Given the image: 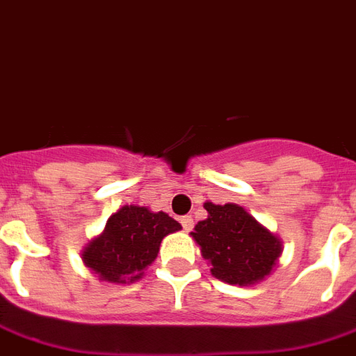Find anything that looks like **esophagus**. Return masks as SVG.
Instances as JSON below:
<instances>
[{"label": "esophagus", "instance_id": "34e87169", "mask_svg": "<svg viewBox=\"0 0 356 356\" xmlns=\"http://www.w3.org/2000/svg\"><path fill=\"white\" fill-rule=\"evenodd\" d=\"M181 225H183L184 232H190V230H192V228H193L192 216H183V218H181Z\"/></svg>", "mask_w": 356, "mask_h": 356}]
</instances>
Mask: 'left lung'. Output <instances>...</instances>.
<instances>
[{"mask_svg":"<svg viewBox=\"0 0 356 356\" xmlns=\"http://www.w3.org/2000/svg\"><path fill=\"white\" fill-rule=\"evenodd\" d=\"M208 218L193 228V239L212 274L230 285H250L270 274L282 254L280 239L243 207L204 203Z\"/></svg>","mask_w":356,"mask_h":356,"instance_id":"obj_1","label":"left lung"}]
</instances>
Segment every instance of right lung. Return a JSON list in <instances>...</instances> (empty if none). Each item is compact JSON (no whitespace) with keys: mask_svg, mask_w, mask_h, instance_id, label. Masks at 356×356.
Listing matches in <instances>:
<instances>
[{"mask_svg":"<svg viewBox=\"0 0 356 356\" xmlns=\"http://www.w3.org/2000/svg\"><path fill=\"white\" fill-rule=\"evenodd\" d=\"M181 225L164 212L144 207H122L106 223L102 236L83 248V263L109 283L135 282L157 258L159 245Z\"/></svg>","mask_w":356,"mask_h":356,"instance_id":"obj_1","label":"right lung"}]
</instances>
